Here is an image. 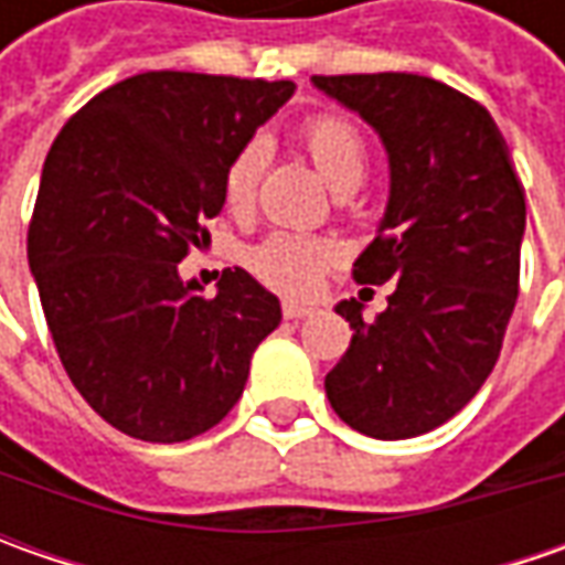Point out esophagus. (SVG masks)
<instances>
[{
	"label": "esophagus",
	"instance_id": "1",
	"mask_svg": "<svg viewBox=\"0 0 565 565\" xmlns=\"http://www.w3.org/2000/svg\"><path fill=\"white\" fill-rule=\"evenodd\" d=\"M315 315L311 305H298V301H282V317L286 320H305V317Z\"/></svg>",
	"mask_w": 565,
	"mask_h": 565
}]
</instances>
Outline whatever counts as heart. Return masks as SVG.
I'll return each instance as SVG.
<instances>
[{
    "label": "heart",
    "instance_id": "1",
    "mask_svg": "<svg viewBox=\"0 0 565 565\" xmlns=\"http://www.w3.org/2000/svg\"><path fill=\"white\" fill-rule=\"evenodd\" d=\"M301 143L317 166V172L330 182V188L355 191L367 169V150L355 131V125L339 116H315L301 125ZM270 157V147L264 138H250L238 147V153L226 166V204L232 213H248L257 185L264 175V166ZM337 257V245L315 235H298V232H273L257 248L250 250V267L254 273L270 282L279 292L301 295L317 282L320 270Z\"/></svg>",
    "mask_w": 565,
    "mask_h": 565
}]
</instances>
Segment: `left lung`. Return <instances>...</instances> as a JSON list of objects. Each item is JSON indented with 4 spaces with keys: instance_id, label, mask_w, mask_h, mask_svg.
Masks as SVG:
<instances>
[{
    "instance_id": "8db88e82",
    "label": "left lung",
    "mask_w": 565,
    "mask_h": 565,
    "mask_svg": "<svg viewBox=\"0 0 565 565\" xmlns=\"http://www.w3.org/2000/svg\"><path fill=\"white\" fill-rule=\"evenodd\" d=\"M320 94L377 131L390 198L377 238L355 260L367 286L396 282L386 311L355 330L327 374L342 422L374 440H408L446 424L500 359L519 295L525 191L490 113L434 77H311Z\"/></svg>"
}]
</instances>
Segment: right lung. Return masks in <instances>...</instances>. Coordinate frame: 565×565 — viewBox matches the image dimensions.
Instances as JSON below:
<instances>
[{"instance_id": "right-lung-1", "label": "right lung", "mask_w": 565, "mask_h": 565, "mask_svg": "<svg viewBox=\"0 0 565 565\" xmlns=\"http://www.w3.org/2000/svg\"><path fill=\"white\" fill-rule=\"evenodd\" d=\"M292 81L143 72L81 106L50 147L28 260L55 352L103 422L182 444L238 402L279 298L242 267L216 295L179 264L226 204V166Z\"/></svg>"}]
</instances>
